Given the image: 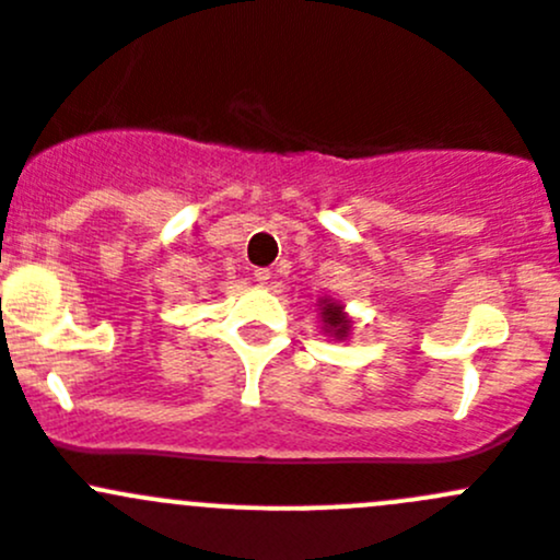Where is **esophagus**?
I'll use <instances>...</instances> for the list:
<instances>
[{"label":"esophagus","instance_id":"1","mask_svg":"<svg viewBox=\"0 0 560 560\" xmlns=\"http://www.w3.org/2000/svg\"><path fill=\"white\" fill-rule=\"evenodd\" d=\"M254 281H256V284H268V281H270V270H265V268L254 270Z\"/></svg>","mask_w":560,"mask_h":560}]
</instances>
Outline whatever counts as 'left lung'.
Wrapping results in <instances>:
<instances>
[{
  "label": "left lung",
  "mask_w": 560,
  "mask_h": 560,
  "mask_svg": "<svg viewBox=\"0 0 560 560\" xmlns=\"http://www.w3.org/2000/svg\"><path fill=\"white\" fill-rule=\"evenodd\" d=\"M323 323H326V331L334 334L337 339L348 337V331H351V320L342 315V306L337 304H328V301H323Z\"/></svg>",
  "instance_id": "8db88e82"
}]
</instances>
